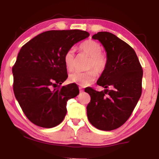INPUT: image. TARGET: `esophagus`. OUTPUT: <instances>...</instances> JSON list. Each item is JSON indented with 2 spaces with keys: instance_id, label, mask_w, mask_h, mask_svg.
Instances as JSON below:
<instances>
[{
  "instance_id": "obj_1",
  "label": "esophagus",
  "mask_w": 159,
  "mask_h": 159,
  "mask_svg": "<svg viewBox=\"0 0 159 159\" xmlns=\"http://www.w3.org/2000/svg\"><path fill=\"white\" fill-rule=\"evenodd\" d=\"M79 91H80V93H83V88H81V87H79Z\"/></svg>"
}]
</instances>
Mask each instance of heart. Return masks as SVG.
<instances>
[{
    "label": "heart",
    "instance_id": "1",
    "mask_svg": "<svg viewBox=\"0 0 159 159\" xmlns=\"http://www.w3.org/2000/svg\"><path fill=\"white\" fill-rule=\"evenodd\" d=\"M79 50L83 53L90 57L87 64V69H90L85 72L75 71L69 75V79L71 83H76L80 86H87L91 84L96 78V72L102 73L107 64V57L102 53V45L93 40H87L79 45ZM64 61L66 68L72 71L75 66V50L71 48L66 51L64 56Z\"/></svg>",
    "mask_w": 159,
    "mask_h": 159
}]
</instances>
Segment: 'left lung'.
<instances>
[{"mask_svg":"<svg viewBox=\"0 0 159 159\" xmlns=\"http://www.w3.org/2000/svg\"><path fill=\"white\" fill-rule=\"evenodd\" d=\"M92 38L105 48L107 64L97 82L105 90L85 89L90 96L88 118L99 130H113L127 121L138 104L142 95L143 70L133 48L116 36L101 31Z\"/></svg>","mask_w":159,"mask_h":159,"instance_id":"left-lung-1","label":"left lung"}]
</instances>
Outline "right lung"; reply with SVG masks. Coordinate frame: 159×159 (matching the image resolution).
Returning <instances> with one entry per match:
<instances>
[{
  "mask_svg": "<svg viewBox=\"0 0 159 159\" xmlns=\"http://www.w3.org/2000/svg\"><path fill=\"white\" fill-rule=\"evenodd\" d=\"M90 36L88 32L51 30L21 47L12 67L13 90L26 116L34 124L50 128L62 121L66 102L79 93L76 84L61 86L67 75L64 56Z\"/></svg>",
  "mask_w": 159,
  "mask_h": 159,
  "instance_id": "obj_1",
  "label": "right lung"
}]
</instances>
